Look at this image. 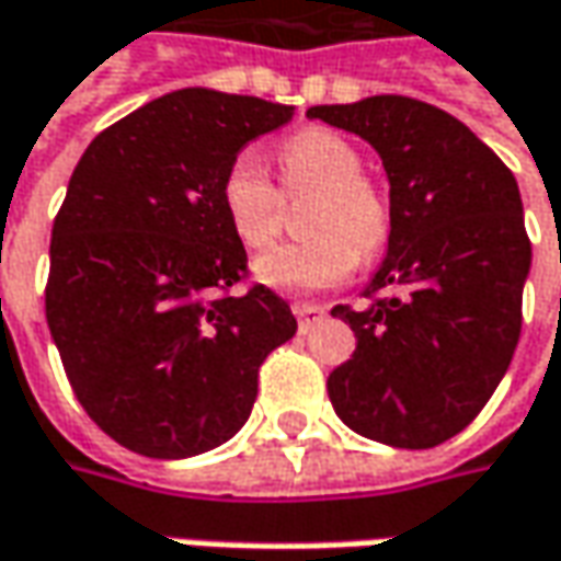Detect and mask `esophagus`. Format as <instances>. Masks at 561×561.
Segmentation results:
<instances>
[{
    "label": "esophagus",
    "instance_id": "1",
    "mask_svg": "<svg viewBox=\"0 0 561 561\" xmlns=\"http://www.w3.org/2000/svg\"><path fill=\"white\" fill-rule=\"evenodd\" d=\"M291 310H295V317H298V327H301V332L313 329L317 323H323V317H327V310H323V307L310 305V301H295Z\"/></svg>",
    "mask_w": 561,
    "mask_h": 561
}]
</instances>
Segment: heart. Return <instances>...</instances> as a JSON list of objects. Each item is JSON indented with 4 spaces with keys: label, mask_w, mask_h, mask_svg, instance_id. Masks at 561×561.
I'll use <instances>...</instances> for the list:
<instances>
[{
    "label": "heart",
    "mask_w": 561,
    "mask_h": 561,
    "mask_svg": "<svg viewBox=\"0 0 561 561\" xmlns=\"http://www.w3.org/2000/svg\"><path fill=\"white\" fill-rule=\"evenodd\" d=\"M288 194H317L301 244H282L254 260V279L282 295H310L345 282L357 254H377L389 234V213L377 191L364 182V162L348 140L310 128L291 135L279 150ZM219 201L232 234L251 251L276 241L282 197L256 153L244 150L229 162Z\"/></svg>",
    "instance_id": "obj_1"
}]
</instances>
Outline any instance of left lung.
Wrapping results in <instances>:
<instances>
[{"instance_id":"1","label":"left lung","mask_w":561,"mask_h":561,"mask_svg":"<svg viewBox=\"0 0 561 561\" xmlns=\"http://www.w3.org/2000/svg\"><path fill=\"white\" fill-rule=\"evenodd\" d=\"M367 140L389 179V244L364 310L339 305L357 348L327 379L354 433L433 449L490 402L522 335L530 273L518 182L455 115L411 96L310 106Z\"/></svg>"}]
</instances>
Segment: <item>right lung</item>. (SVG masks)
I'll return each instance as SVG.
<instances>
[{
	"label": "right lung",
	"mask_w": 561,
	"mask_h": 561,
	"mask_svg": "<svg viewBox=\"0 0 561 561\" xmlns=\"http://www.w3.org/2000/svg\"><path fill=\"white\" fill-rule=\"evenodd\" d=\"M295 106L184 87L90 140L53 222L46 323L93 424L147 458H191L251 417L266 354L298 329L248 270L219 184Z\"/></svg>",
	"instance_id": "obj_1"
}]
</instances>
